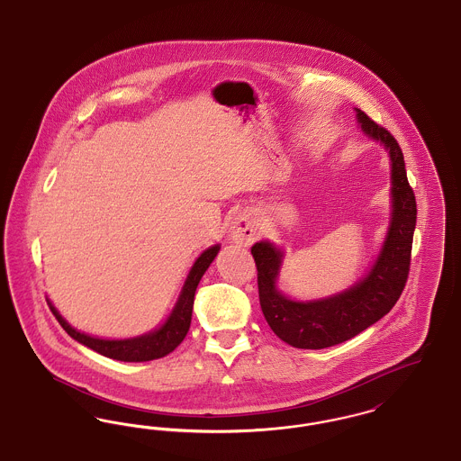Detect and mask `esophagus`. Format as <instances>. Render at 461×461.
Instances as JSON below:
<instances>
[{"label":"esophagus","instance_id":"obj_1","mask_svg":"<svg viewBox=\"0 0 461 461\" xmlns=\"http://www.w3.org/2000/svg\"><path fill=\"white\" fill-rule=\"evenodd\" d=\"M259 235V224L249 212H240L231 224L230 237L235 243L240 245H250Z\"/></svg>","mask_w":461,"mask_h":461}]
</instances>
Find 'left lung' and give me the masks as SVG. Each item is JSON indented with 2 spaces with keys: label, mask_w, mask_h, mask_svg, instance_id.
Masks as SVG:
<instances>
[{
  "label": "left lung",
  "mask_w": 461,
  "mask_h": 461,
  "mask_svg": "<svg viewBox=\"0 0 461 461\" xmlns=\"http://www.w3.org/2000/svg\"><path fill=\"white\" fill-rule=\"evenodd\" d=\"M361 131L380 141L391 157L393 212L385 241L368 275L351 288L320 301H292L276 288L284 250L258 241L250 250L258 266L259 303L271 330L292 348L325 349L372 327L393 307L406 285L417 224V200L394 136L356 109Z\"/></svg>",
  "instance_id": "obj_1"
}]
</instances>
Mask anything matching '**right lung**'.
<instances>
[{
    "label": "right lung",
    "instance_id": "obj_1",
    "mask_svg": "<svg viewBox=\"0 0 461 461\" xmlns=\"http://www.w3.org/2000/svg\"><path fill=\"white\" fill-rule=\"evenodd\" d=\"M218 252H220V245H212L200 254V258L192 266V269L186 276V282L177 297L175 309L169 314V318L166 320V323L160 329L149 331L145 335L122 339V340H107V339L91 337V335L72 329L51 303H50V309L55 314V318L59 320V323L62 325V329L66 330L74 340H77L79 344L86 346L102 356H107L110 359L126 361V363H140V361H152V359L164 357L169 352L175 351L176 348L183 342V339L186 337L190 323H192V309H194V299H195L198 282L203 276V273L207 271V267L214 261Z\"/></svg>",
    "mask_w": 461,
    "mask_h": 461
}]
</instances>
